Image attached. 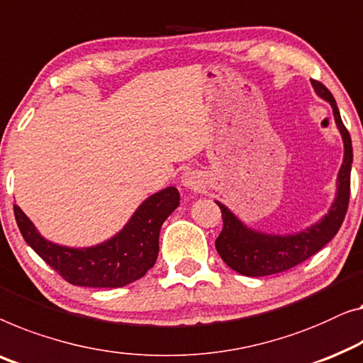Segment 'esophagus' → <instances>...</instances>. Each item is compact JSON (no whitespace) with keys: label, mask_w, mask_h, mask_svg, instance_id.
Masks as SVG:
<instances>
[{"label":"esophagus","mask_w":363,"mask_h":363,"mask_svg":"<svg viewBox=\"0 0 363 363\" xmlns=\"http://www.w3.org/2000/svg\"><path fill=\"white\" fill-rule=\"evenodd\" d=\"M182 186L185 188V190L199 191L204 188V180L203 177L196 172H186L185 175L182 177Z\"/></svg>","instance_id":"esophagus-1"}]
</instances>
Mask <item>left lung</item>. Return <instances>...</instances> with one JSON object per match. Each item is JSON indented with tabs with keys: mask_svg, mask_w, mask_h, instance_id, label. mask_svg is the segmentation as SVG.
<instances>
[{
	"mask_svg": "<svg viewBox=\"0 0 363 363\" xmlns=\"http://www.w3.org/2000/svg\"><path fill=\"white\" fill-rule=\"evenodd\" d=\"M319 98L328 101L333 108L334 121L344 143V160L335 182V196L329 211L309 225L293 234H267L245 225L223 203L216 201L223 213V230L216 239V250L225 265L245 277H265L281 273L301 264L316 254L337 234L344 223L350 196V170H352V140L349 130L340 119L335 99L323 83L311 82Z\"/></svg>",
	"mask_w": 363,
	"mask_h": 363,
	"instance_id": "left-lung-1",
	"label": "left lung"
}]
</instances>
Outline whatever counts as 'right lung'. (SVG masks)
<instances>
[{"instance_id": "add662e5", "label": "right lung", "mask_w": 363, "mask_h": 363, "mask_svg": "<svg viewBox=\"0 0 363 363\" xmlns=\"http://www.w3.org/2000/svg\"><path fill=\"white\" fill-rule=\"evenodd\" d=\"M180 204L175 186L154 193L111 239L91 247H67L42 238L23 209L14 206L18 228L29 247L68 283L91 288L129 285L154 267L159 255V235L165 219Z\"/></svg>"}]
</instances>
